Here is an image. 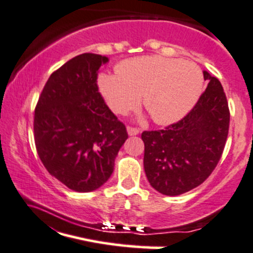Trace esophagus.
<instances>
[{
	"label": "esophagus",
	"mask_w": 253,
	"mask_h": 253,
	"mask_svg": "<svg viewBox=\"0 0 253 253\" xmlns=\"http://www.w3.org/2000/svg\"><path fill=\"white\" fill-rule=\"evenodd\" d=\"M126 130H127V134H129L130 136H134V135H137L140 132V130L135 126H127Z\"/></svg>",
	"instance_id": "esophagus-1"
}]
</instances>
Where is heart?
<instances>
[{"instance_id": "heart-1", "label": "heart", "mask_w": 253, "mask_h": 253, "mask_svg": "<svg viewBox=\"0 0 253 253\" xmlns=\"http://www.w3.org/2000/svg\"><path fill=\"white\" fill-rule=\"evenodd\" d=\"M114 74H101L98 83L109 107L126 113L142 105L157 124H171L190 111L204 87L197 64L162 56H141L117 64Z\"/></svg>"}]
</instances>
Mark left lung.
Returning a JSON list of instances; mask_svg holds the SVG:
<instances>
[{
    "label": "left lung",
    "instance_id": "8db88e82",
    "mask_svg": "<svg viewBox=\"0 0 253 253\" xmlns=\"http://www.w3.org/2000/svg\"><path fill=\"white\" fill-rule=\"evenodd\" d=\"M208 86L181 121L144 131V168L148 183L168 196L201 185L219 162L229 132L228 101L217 78L204 72Z\"/></svg>",
    "mask_w": 253,
    "mask_h": 253
}]
</instances>
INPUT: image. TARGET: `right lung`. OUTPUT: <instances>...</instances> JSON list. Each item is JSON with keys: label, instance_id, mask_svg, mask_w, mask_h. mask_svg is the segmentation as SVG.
I'll list each match as a JSON object with an SVG mask.
<instances>
[{"label": "right lung", "instance_id": "obj_1", "mask_svg": "<svg viewBox=\"0 0 253 253\" xmlns=\"http://www.w3.org/2000/svg\"><path fill=\"white\" fill-rule=\"evenodd\" d=\"M106 56L83 53L54 70L43 86L34 116V139L52 176L78 192L108 180L114 160L127 139L98 92L97 73Z\"/></svg>", "mask_w": 253, "mask_h": 253}]
</instances>
